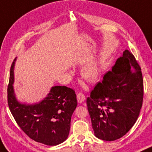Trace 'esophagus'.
Masks as SVG:
<instances>
[{"label": "esophagus", "instance_id": "esophagus-1", "mask_svg": "<svg viewBox=\"0 0 152 152\" xmlns=\"http://www.w3.org/2000/svg\"><path fill=\"white\" fill-rule=\"evenodd\" d=\"M77 101L79 102V103H83V102H84L85 100V95L83 94V93L80 92V93H78L77 94Z\"/></svg>", "mask_w": 152, "mask_h": 152}]
</instances>
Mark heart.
Wrapping results in <instances>:
<instances>
[{"label": "heart", "instance_id": "1", "mask_svg": "<svg viewBox=\"0 0 152 152\" xmlns=\"http://www.w3.org/2000/svg\"><path fill=\"white\" fill-rule=\"evenodd\" d=\"M82 76L88 80H94L98 75V69L94 64H88L82 69Z\"/></svg>", "mask_w": 152, "mask_h": 152}]
</instances>
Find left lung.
<instances>
[{
	"instance_id": "left-lung-1",
	"label": "left lung",
	"mask_w": 152,
	"mask_h": 152,
	"mask_svg": "<svg viewBox=\"0 0 152 152\" xmlns=\"http://www.w3.org/2000/svg\"><path fill=\"white\" fill-rule=\"evenodd\" d=\"M143 98L141 69L126 49L87 98L95 136L109 141L124 136L137 120Z\"/></svg>"
}]
</instances>
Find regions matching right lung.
Wrapping results in <instances>:
<instances>
[{
  "label": "right lung",
  "mask_w": 152,
  "mask_h": 152,
  "mask_svg": "<svg viewBox=\"0 0 152 152\" xmlns=\"http://www.w3.org/2000/svg\"><path fill=\"white\" fill-rule=\"evenodd\" d=\"M13 67L14 62L10 70L8 104L18 126L37 142L48 146L62 143L69 135L71 117L77 105L75 90L66 86H54L39 103L21 104L16 100L13 88Z\"/></svg>",
  "instance_id": "right-lung-1"
}]
</instances>
